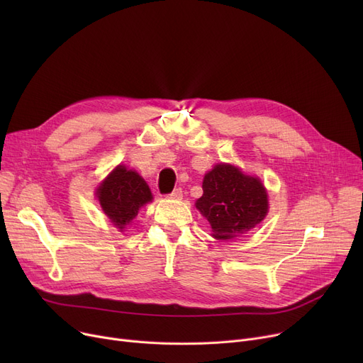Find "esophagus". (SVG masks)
<instances>
[{
  "mask_svg": "<svg viewBox=\"0 0 363 363\" xmlns=\"http://www.w3.org/2000/svg\"><path fill=\"white\" fill-rule=\"evenodd\" d=\"M182 188H175L174 191H172L170 194H169V199H174V200H181L182 199Z\"/></svg>",
  "mask_w": 363,
  "mask_h": 363,
  "instance_id": "1",
  "label": "esophagus"
}]
</instances>
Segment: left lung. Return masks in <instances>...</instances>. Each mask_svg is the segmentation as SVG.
Returning a JSON list of instances; mask_svg holds the SVG:
<instances>
[{
	"instance_id": "1",
	"label": "left lung",
	"mask_w": 363,
	"mask_h": 363,
	"mask_svg": "<svg viewBox=\"0 0 363 363\" xmlns=\"http://www.w3.org/2000/svg\"><path fill=\"white\" fill-rule=\"evenodd\" d=\"M196 207L212 226V235L230 240L247 234L268 213V194L260 179L231 164H216L203 179Z\"/></svg>"
}]
</instances>
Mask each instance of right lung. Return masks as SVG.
I'll return each mask as SVG.
<instances>
[{"instance_id":"right-lung-1","label":"right lung","mask_w":363,"mask_h":363,"mask_svg":"<svg viewBox=\"0 0 363 363\" xmlns=\"http://www.w3.org/2000/svg\"><path fill=\"white\" fill-rule=\"evenodd\" d=\"M97 197L107 218L119 230H123L152 199L148 185L137 172L121 164L101 182Z\"/></svg>"}]
</instances>
